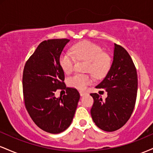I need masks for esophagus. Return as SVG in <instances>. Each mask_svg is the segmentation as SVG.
Wrapping results in <instances>:
<instances>
[{
	"mask_svg": "<svg viewBox=\"0 0 153 153\" xmlns=\"http://www.w3.org/2000/svg\"><path fill=\"white\" fill-rule=\"evenodd\" d=\"M79 93H80V95L81 96H85V95L87 94V93L85 92V91H80Z\"/></svg>",
	"mask_w": 153,
	"mask_h": 153,
	"instance_id": "obj_1",
	"label": "esophagus"
}]
</instances>
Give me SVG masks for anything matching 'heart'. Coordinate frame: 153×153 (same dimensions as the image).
<instances>
[{
    "label": "heart",
    "instance_id": "obj_1",
    "mask_svg": "<svg viewBox=\"0 0 153 153\" xmlns=\"http://www.w3.org/2000/svg\"><path fill=\"white\" fill-rule=\"evenodd\" d=\"M72 53L64 52L59 56V65L66 74H70L75 70V59L78 61H87L85 71L97 78L105 76L111 65L109 54L103 52L101 46L92 42L84 41L76 44L72 48ZM92 81L89 74L77 73L68 79V84L78 90H84Z\"/></svg>",
    "mask_w": 153,
    "mask_h": 153
}]
</instances>
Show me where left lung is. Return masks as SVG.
<instances>
[{
  "instance_id": "left-lung-1",
  "label": "left lung",
  "mask_w": 153,
  "mask_h": 153,
  "mask_svg": "<svg viewBox=\"0 0 153 153\" xmlns=\"http://www.w3.org/2000/svg\"><path fill=\"white\" fill-rule=\"evenodd\" d=\"M137 74L127 51L114 44V60L106 76L96 88L107 91L105 101L97 94H91L94 104L91 109L98 127L114 131L122 127L130 118L137 93Z\"/></svg>"
}]
</instances>
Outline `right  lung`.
<instances>
[{"instance_id":"obj_1","label":"right lung","mask_w":153,"mask_h":153,"mask_svg":"<svg viewBox=\"0 0 153 153\" xmlns=\"http://www.w3.org/2000/svg\"><path fill=\"white\" fill-rule=\"evenodd\" d=\"M68 39L43 41L26 61L23 71L24 104L36 126L51 133L58 134L71 125L80 99L74 88L65 84L64 71L59 56L69 42ZM65 89L66 94L56 98L57 90Z\"/></svg>"}]
</instances>
